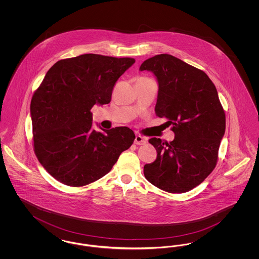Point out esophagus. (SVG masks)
I'll return each mask as SVG.
<instances>
[{"instance_id": "1", "label": "esophagus", "mask_w": 259, "mask_h": 259, "mask_svg": "<svg viewBox=\"0 0 259 259\" xmlns=\"http://www.w3.org/2000/svg\"><path fill=\"white\" fill-rule=\"evenodd\" d=\"M136 145L138 146H142V145H145L147 143V139L145 137L141 135H136L135 141H134Z\"/></svg>"}]
</instances>
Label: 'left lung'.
<instances>
[{"label": "left lung", "mask_w": 259, "mask_h": 259, "mask_svg": "<svg viewBox=\"0 0 259 259\" xmlns=\"http://www.w3.org/2000/svg\"><path fill=\"white\" fill-rule=\"evenodd\" d=\"M145 70L155 74L159 84L155 113L168 120L175 133L170 143L148 140L157 156L145 165V177L166 192H187L217 166L225 112L217 88L202 70L170 54L148 58L140 67Z\"/></svg>", "instance_id": "8db88e82"}]
</instances>
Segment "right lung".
<instances>
[{
  "instance_id": "add662e5",
  "label": "right lung",
  "mask_w": 259,
  "mask_h": 259,
  "mask_svg": "<svg viewBox=\"0 0 259 259\" xmlns=\"http://www.w3.org/2000/svg\"><path fill=\"white\" fill-rule=\"evenodd\" d=\"M134 58L82 54L56 62L31 100L37 160L63 185L79 187L110 172L135 134L125 126L99 132L92 107L109 104L117 79Z\"/></svg>"
}]
</instances>
